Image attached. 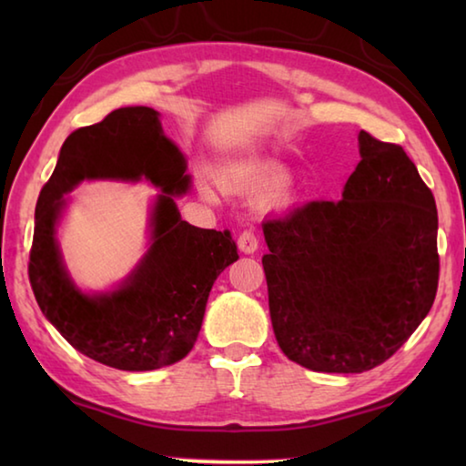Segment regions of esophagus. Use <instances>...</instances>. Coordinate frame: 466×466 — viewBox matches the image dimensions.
I'll list each match as a JSON object with an SVG mask.
<instances>
[{
  "mask_svg": "<svg viewBox=\"0 0 466 466\" xmlns=\"http://www.w3.org/2000/svg\"><path fill=\"white\" fill-rule=\"evenodd\" d=\"M258 248V238L255 234V228H247V230L240 232L238 236V250L244 255H252Z\"/></svg>",
  "mask_w": 466,
  "mask_h": 466,
  "instance_id": "1",
  "label": "esophagus"
}]
</instances>
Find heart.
Segmentation results:
<instances>
[{
    "instance_id": "heart-1",
    "label": "heart",
    "mask_w": 466,
    "mask_h": 466,
    "mask_svg": "<svg viewBox=\"0 0 466 466\" xmlns=\"http://www.w3.org/2000/svg\"><path fill=\"white\" fill-rule=\"evenodd\" d=\"M219 183L228 191L238 193L275 191V188L286 183V172L278 167H269V164H250V167L224 172Z\"/></svg>"
}]
</instances>
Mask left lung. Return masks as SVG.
<instances>
[{"instance_id": "8db88e82", "label": "left lung", "mask_w": 466, "mask_h": 466, "mask_svg": "<svg viewBox=\"0 0 466 466\" xmlns=\"http://www.w3.org/2000/svg\"><path fill=\"white\" fill-rule=\"evenodd\" d=\"M343 199L263 224V269L281 351L314 372L380 366L428 317L438 289V211L405 149L360 131Z\"/></svg>"}]
</instances>
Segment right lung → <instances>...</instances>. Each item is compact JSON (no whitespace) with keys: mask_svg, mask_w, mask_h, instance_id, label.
<instances>
[{"mask_svg":"<svg viewBox=\"0 0 466 466\" xmlns=\"http://www.w3.org/2000/svg\"><path fill=\"white\" fill-rule=\"evenodd\" d=\"M180 149L164 136L160 113L125 106L76 129L36 201L28 278L35 298L67 343L100 364L146 372L175 364L193 350L218 275L238 258L228 230H203L180 219L175 195L191 177ZM146 177L161 188L153 244L130 278L113 292L84 295L62 265L56 222L63 194L82 179Z\"/></svg>","mask_w":466,"mask_h":466,"instance_id":"1","label":"right lung"}]
</instances>
